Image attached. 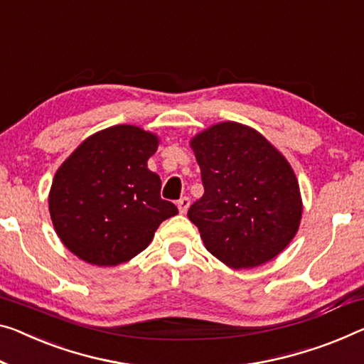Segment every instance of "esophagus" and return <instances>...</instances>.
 Wrapping results in <instances>:
<instances>
[{
	"label": "esophagus",
	"instance_id": "esophagus-1",
	"mask_svg": "<svg viewBox=\"0 0 364 364\" xmlns=\"http://www.w3.org/2000/svg\"><path fill=\"white\" fill-rule=\"evenodd\" d=\"M177 206H178V211H181V213H187V210H188V206H190V198L188 197H182L181 200L177 201Z\"/></svg>",
	"mask_w": 364,
	"mask_h": 364
}]
</instances>
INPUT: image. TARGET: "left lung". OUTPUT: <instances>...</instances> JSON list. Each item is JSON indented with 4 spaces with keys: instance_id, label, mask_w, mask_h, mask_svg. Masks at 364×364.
I'll return each instance as SVG.
<instances>
[{
    "instance_id": "obj_1",
    "label": "left lung",
    "mask_w": 364,
    "mask_h": 364,
    "mask_svg": "<svg viewBox=\"0 0 364 364\" xmlns=\"http://www.w3.org/2000/svg\"><path fill=\"white\" fill-rule=\"evenodd\" d=\"M205 193L188 208L208 252L231 268L277 257L298 232L303 201L284 156L254 128L223 122L190 141Z\"/></svg>"
}]
</instances>
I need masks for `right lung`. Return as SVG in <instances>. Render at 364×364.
<instances>
[{"label": "right lung", "instance_id": "obj_1", "mask_svg": "<svg viewBox=\"0 0 364 364\" xmlns=\"http://www.w3.org/2000/svg\"><path fill=\"white\" fill-rule=\"evenodd\" d=\"M159 138L115 125L86 138L55 174L48 210L65 247L87 264L114 267L143 252L156 229L178 213L148 169Z\"/></svg>", "mask_w": 364, "mask_h": 364}]
</instances>
